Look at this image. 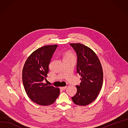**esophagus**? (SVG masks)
Returning <instances> with one entry per match:
<instances>
[{
    "label": "esophagus",
    "instance_id": "esophagus-1",
    "mask_svg": "<svg viewBox=\"0 0 128 128\" xmlns=\"http://www.w3.org/2000/svg\"><path fill=\"white\" fill-rule=\"evenodd\" d=\"M60 89H61L62 90H65L66 89V86H65V87H62L60 88Z\"/></svg>",
    "mask_w": 128,
    "mask_h": 128
}]
</instances>
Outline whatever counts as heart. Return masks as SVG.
Listing matches in <instances>:
<instances>
[{
	"mask_svg": "<svg viewBox=\"0 0 128 128\" xmlns=\"http://www.w3.org/2000/svg\"><path fill=\"white\" fill-rule=\"evenodd\" d=\"M70 57H74L73 54L70 52H67L64 56V58H70Z\"/></svg>",
	"mask_w": 128,
	"mask_h": 128,
	"instance_id": "1",
	"label": "heart"
}]
</instances>
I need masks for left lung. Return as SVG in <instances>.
I'll return each instance as SVG.
<instances>
[{"mask_svg": "<svg viewBox=\"0 0 128 128\" xmlns=\"http://www.w3.org/2000/svg\"><path fill=\"white\" fill-rule=\"evenodd\" d=\"M77 55L76 72L81 76V82L76 85L77 92L72 97L74 102L86 106L94 102L102 89L103 82L102 67L96 53L80 43H72Z\"/></svg>", "mask_w": 128, "mask_h": 128, "instance_id": "1", "label": "left lung"}]
</instances>
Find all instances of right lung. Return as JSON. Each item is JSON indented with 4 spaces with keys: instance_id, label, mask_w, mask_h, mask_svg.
<instances>
[{
    "instance_id": "right-lung-1",
    "label": "right lung",
    "mask_w": 128,
    "mask_h": 128,
    "mask_svg": "<svg viewBox=\"0 0 128 128\" xmlns=\"http://www.w3.org/2000/svg\"><path fill=\"white\" fill-rule=\"evenodd\" d=\"M58 47L46 45L34 51L28 58L22 70V82L29 98L40 105L53 104L60 89L43 83L49 72V65Z\"/></svg>"
}]
</instances>
